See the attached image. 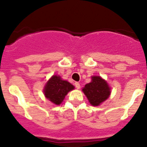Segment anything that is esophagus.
Wrapping results in <instances>:
<instances>
[{
  "label": "esophagus",
  "mask_w": 147,
  "mask_h": 147,
  "mask_svg": "<svg viewBox=\"0 0 147 147\" xmlns=\"http://www.w3.org/2000/svg\"><path fill=\"white\" fill-rule=\"evenodd\" d=\"M74 85H75V87H76L77 89H80V84L79 82H75L74 83Z\"/></svg>",
  "instance_id": "34e87169"
}]
</instances>
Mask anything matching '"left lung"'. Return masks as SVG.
<instances>
[{
    "label": "left lung",
    "mask_w": 147,
    "mask_h": 147,
    "mask_svg": "<svg viewBox=\"0 0 147 147\" xmlns=\"http://www.w3.org/2000/svg\"><path fill=\"white\" fill-rule=\"evenodd\" d=\"M91 79V82L83 88L82 91L90 105L98 106L110 96V88L107 82L100 76H92Z\"/></svg>",
    "instance_id": "8db88e82"
}]
</instances>
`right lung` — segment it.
Here are the masks:
<instances>
[{"label":"right lung","instance_id":"right-lung-1","mask_svg":"<svg viewBox=\"0 0 147 147\" xmlns=\"http://www.w3.org/2000/svg\"><path fill=\"white\" fill-rule=\"evenodd\" d=\"M74 89V86L66 80L57 75H54L51 77L44 87L43 93L46 98L54 103L59 105L64 100L67 93Z\"/></svg>","mask_w":147,"mask_h":147}]
</instances>
